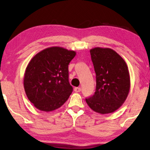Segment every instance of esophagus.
Instances as JSON below:
<instances>
[{
    "label": "esophagus",
    "instance_id": "34e87169",
    "mask_svg": "<svg viewBox=\"0 0 150 150\" xmlns=\"http://www.w3.org/2000/svg\"><path fill=\"white\" fill-rule=\"evenodd\" d=\"M74 91H75L77 92V93L80 92L81 91V88H80V87H75V88H74Z\"/></svg>",
    "mask_w": 150,
    "mask_h": 150
}]
</instances>
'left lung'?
Masks as SVG:
<instances>
[{"label": "left lung", "instance_id": "obj_1", "mask_svg": "<svg viewBox=\"0 0 150 150\" xmlns=\"http://www.w3.org/2000/svg\"><path fill=\"white\" fill-rule=\"evenodd\" d=\"M96 74V89L86 102L93 111L107 114L118 109L127 98L130 76L127 65L120 54L109 48L90 50Z\"/></svg>", "mask_w": 150, "mask_h": 150}]
</instances>
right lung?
<instances>
[{"label":"right lung","instance_id":"right-lung-1","mask_svg":"<svg viewBox=\"0 0 150 150\" xmlns=\"http://www.w3.org/2000/svg\"><path fill=\"white\" fill-rule=\"evenodd\" d=\"M76 52L59 46L47 48L36 54L25 69L23 86L26 96L37 109L54 111L73 92L69 81V64Z\"/></svg>","mask_w":150,"mask_h":150}]
</instances>
